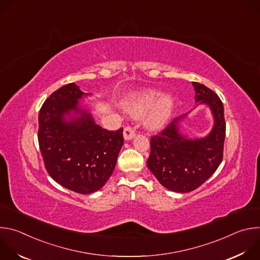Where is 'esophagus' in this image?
Here are the masks:
<instances>
[{"mask_svg":"<svg viewBox=\"0 0 260 260\" xmlns=\"http://www.w3.org/2000/svg\"><path fill=\"white\" fill-rule=\"evenodd\" d=\"M135 131L131 126H125L123 131V137L125 140H132L135 137Z\"/></svg>","mask_w":260,"mask_h":260,"instance_id":"esophagus-1","label":"esophagus"}]
</instances>
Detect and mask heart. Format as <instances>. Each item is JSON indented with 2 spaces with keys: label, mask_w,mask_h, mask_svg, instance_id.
I'll return each mask as SVG.
<instances>
[{
  "label": "heart",
  "mask_w": 260,
  "mask_h": 260,
  "mask_svg": "<svg viewBox=\"0 0 260 260\" xmlns=\"http://www.w3.org/2000/svg\"><path fill=\"white\" fill-rule=\"evenodd\" d=\"M156 90H145L131 100L125 108L127 113L134 117H140L154 109L153 112L147 119V126L150 129H158L168 121L174 106V98L170 94L164 95Z\"/></svg>",
  "instance_id": "heart-1"
}]
</instances>
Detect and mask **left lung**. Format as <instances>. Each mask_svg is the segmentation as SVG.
Returning a JSON list of instances; mask_svg holds the SVG:
<instances>
[{
    "label": "left lung",
    "instance_id": "obj_1",
    "mask_svg": "<svg viewBox=\"0 0 260 260\" xmlns=\"http://www.w3.org/2000/svg\"><path fill=\"white\" fill-rule=\"evenodd\" d=\"M196 103L208 105L214 118L212 131L204 138L189 139L180 134V122L187 114L175 118L161 133L151 137L147 167L164 187L189 192L206 182L223 158L225 139L224 109L219 96L199 82H192Z\"/></svg>",
    "mask_w": 260,
    "mask_h": 260
}]
</instances>
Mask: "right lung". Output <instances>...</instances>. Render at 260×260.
I'll use <instances>...</instances> for the list:
<instances>
[{
  "label": "right lung",
  "instance_id": "add662e5",
  "mask_svg": "<svg viewBox=\"0 0 260 260\" xmlns=\"http://www.w3.org/2000/svg\"><path fill=\"white\" fill-rule=\"evenodd\" d=\"M83 95L75 83L50 94L39 112L38 141L49 176L72 191L88 194L112 175L124 141L122 127L102 128L80 108Z\"/></svg>",
  "mask_w": 260,
  "mask_h": 260
}]
</instances>
